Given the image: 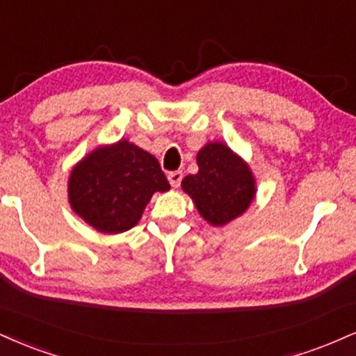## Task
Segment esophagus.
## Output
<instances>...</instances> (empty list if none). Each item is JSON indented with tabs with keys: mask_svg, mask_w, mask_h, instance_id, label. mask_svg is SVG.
<instances>
[{
	"mask_svg": "<svg viewBox=\"0 0 356 356\" xmlns=\"http://www.w3.org/2000/svg\"><path fill=\"white\" fill-rule=\"evenodd\" d=\"M182 177H184L182 170H174V172H169V175H167V179H169L170 186H172V187H179V186H181Z\"/></svg>",
	"mask_w": 356,
	"mask_h": 356,
	"instance_id": "1",
	"label": "esophagus"
}]
</instances>
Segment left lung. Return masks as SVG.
I'll return each mask as SVG.
<instances>
[{"mask_svg":"<svg viewBox=\"0 0 356 356\" xmlns=\"http://www.w3.org/2000/svg\"><path fill=\"white\" fill-rule=\"evenodd\" d=\"M199 172L182 179L204 220L222 227L247 211L255 197L250 167L224 143H209L197 152Z\"/></svg>","mask_w":356,"mask_h":356,"instance_id":"obj_1","label":"left lung"}]
</instances>
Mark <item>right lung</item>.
<instances>
[{
  "label": "right lung",
  "mask_w": 356,
  "mask_h": 356,
  "mask_svg": "<svg viewBox=\"0 0 356 356\" xmlns=\"http://www.w3.org/2000/svg\"><path fill=\"white\" fill-rule=\"evenodd\" d=\"M170 186L159 161L129 140L94 149L71 170V209L102 234H121L143 217L154 192Z\"/></svg>",
  "instance_id": "obj_1"
}]
</instances>
